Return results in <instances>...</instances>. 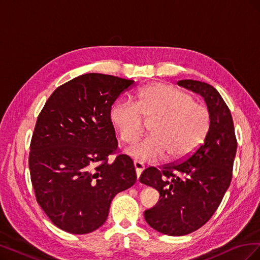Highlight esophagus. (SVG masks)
<instances>
[{
  "label": "esophagus",
  "instance_id": "34e87169",
  "mask_svg": "<svg viewBox=\"0 0 260 260\" xmlns=\"http://www.w3.org/2000/svg\"><path fill=\"white\" fill-rule=\"evenodd\" d=\"M135 169H136V172H137V177H138V179L140 178V176H141V174H142V171L144 170V165L142 164V162H140V161H135Z\"/></svg>",
  "mask_w": 260,
  "mask_h": 260
}]
</instances>
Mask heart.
Returning <instances> with one entry per match:
<instances>
[{"label": "heart", "instance_id": "obj_1", "mask_svg": "<svg viewBox=\"0 0 260 260\" xmlns=\"http://www.w3.org/2000/svg\"><path fill=\"white\" fill-rule=\"evenodd\" d=\"M137 102L119 101L109 113L124 143L133 144L151 122V135L128 149L138 160L152 161L167 155L178 160L192 154L205 139L210 113L207 106L194 101L176 86L153 83L136 93Z\"/></svg>", "mask_w": 260, "mask_h": 260}]
</instances>
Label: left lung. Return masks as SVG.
Segmentation results:
<instances>
[{
    "mask_svg": "<svg viewBox=\"0 0 260 260\" xmlns=\"http://www.w3.org/2000/svg\"><path fill=\"white\" fill-rule=\"evenodd\" d=\"M178 85L199 93L210 113L207 135L184 159L148 167L140 182L159 192L160 201L144 212L153 229L180 237L200 229L215 214L232 180L237 137L230 109L214 86L196 80Z\"/></svg>",
    "mask_w": 260,
    "mask_h": 260,
    "instance_id": "1",
    "label": "left lung"
}]
</instances>
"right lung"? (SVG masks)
<instances>
[{
    "instance_id": "obj_1",
    "label": "right lung",
    "mask_w": 260,
    "mask_h": 260,
    "mask_svg": "<svg viewBox=\"0 0 260 260\" xmlns=\"http://www.w3.org/2000/svg\"><path fill=\"white\" fill-rule=\"evenodd\" d=\"M133 80L85 74L55 90L38 116L29 169L36 200L59 229L86 234L103 224L113 199L137 181L135 165L120 154L112 105ZM115 160L108 162V156Z\"/></svg>"
}]
</instances>
